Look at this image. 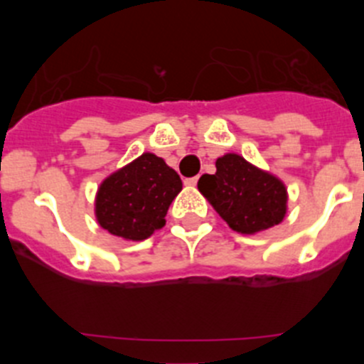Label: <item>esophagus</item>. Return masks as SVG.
I'll list each match as a JSON object with an SVG mask.
<instances>
[{"mask_svg": "<svg viewBox=\"0 0 364 364\" xmlns=\"http://www.w3.org/2000/svg\"><path fill=\"white\" fill-rule=\"evenodd\" d=\"M197 181H199V176H193V178L185 179V185H188V186H196V185H197Z\"/></svg>", "mask_w": 364, "mask_h": 364, "instance_id": "34e87169", "label": "esophagus"}]
</instances>
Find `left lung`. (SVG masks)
<instances>
[{"mask_svg":"<svg viewBox=\"0 0 364 364\" xmlns=\"http://www.w3.org/2000/svg\"><path fill=\"white\" fill-rule=\"evenodd\" d=\"M197 186L236 232L255 234L271 229L287 213L284 183L236 153L220 156L215 174H204Z\"/></svg>","mask_w":364,"mask_h":364,"instance_id":"8db88e82","label":"left lung"}]
</instances>
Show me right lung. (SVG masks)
<instances>
[{
  "label": "right lung",
  "mask_w": 364,
  "mask_h": 364,
  "mask_svg": "<svg viewBox=\"0 0 364 364\" xmlns=\"http://www.w3.org/2000/svg\"><path fill=\"white\" fill-rule=\"evenodd\" d=\"M183 188L181 178L164 159L142 153L102 181L95 215L102 229L128 241L148 240L165 225V215Z\"/></svg>",
  "instance_id": "1"
}]
</instances>
